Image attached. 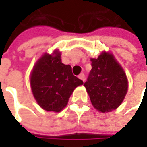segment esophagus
Returning <instances> with one entry per match:
<instances>
[{
  "mask_svg": "<svg viewBox=\"0 0 147 147\" xmlns=\"http://www.w3.org/2000/svg\"><path fill=\"white\" fill-rule=\"evenodd\" d=\"M78 78H80L81 80H82L83 82L85 81V75H84V74H80V75L78 76Z\"/></svg>",
  "mask_w": 147,
  "mask_h": 147,
  "instance_id": "obj_1",
  "label": "esophagus"
}]
</instances>
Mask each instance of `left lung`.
I'll return each mask as SVG.
<instances>
[{
    "label": "left lung",
    "instance_id": "1",
    "mask_svg": "<svg viewBox=\"0 0 147 147\" xmlns=\"http://www.w3.org/2000/svg\"><path fill=\"white\" fill-rule=\"evenodd\" d=\"M92 69L84 86L91 102L99 111L105 113L117 109L127 92L124 71L112 54L102 52L91 59Z\"/></svg>",
    "mask_w": 147,
    "mask_h": 147
}]
</instances>
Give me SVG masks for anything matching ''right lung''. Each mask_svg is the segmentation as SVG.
Returning <instances> with one entry per match:
<instances>
[{
  "label": "right lung",
  "mask_w": 147,
  "mask_h": 147,
  "mask_svg": "<svg viewBox=\"0 0 147 147\" xmlns=\"http://www.w3.org/2000/svg\"><path fill=\"white\" fill-rule=\"evenodd\" d=\"M30 84L34 98L43 110L59 112L67 105L74 90L83 82L73 74L70 65L61 62L60 52L55 51L37 60Z\"/></svg>",
  "instance_id": "obj_1"
}]
</instances>
